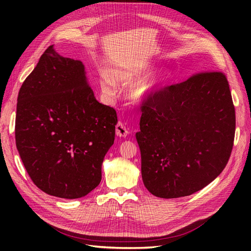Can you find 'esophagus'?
Masks as SVG:
<instances>
[{
    "label": "esophagus",
    "instance_id": "esophagus-1",
    "mask_svg": "<svg viewBox=\"0 0 251 251\" xmlns=\"http://www.w3.org/2000/svg\"><path fill=\"white\" fill-rule=\"evenodd\" d=\"M128 128L126 126L125 124L123 123H118L116 125V135L119 136V137H126L128 135Z\"/></svg>",
    "mask_w": 251,
    "mask_h": 251
}]
</instances>
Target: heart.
Here are the masks:
<instances>
[{
    "instance_id": "heart-1",
    "label": "heart",
    "mask_w": 251,
    "mask_h": 251,
    "mask_svg": "<svg viewBox=\"0 0 251 251\" xmlns=\"http://www.w3.org/2000/svg\"><path fill=\"white\" fill-rule=\"evenodd\" d=\"M151 70V66L149 64L113 70L110 72V77L102 76L100 79L101 92L113 96L116 92V85L130 86L134 83L128 90V100L137 104L147 102L168 83L171 77L170 71L166 69H158L147 75Z\"/></svg>"
}]
</instances>
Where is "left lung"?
I'll list each match as a JSON object with an SVG mask.
<instances>
[{
    "label": "left lung",
    "instance_id": "1",
    "mask_svg": "<svg viewBox=\"0 0 251 251\" xmlns=\"http://www.w3.org/2000/svg\"><path fill=\"white\" fill-rule=\"evenodd\" d=\"M141 176L159 198L189 196L214 181L231 154L235 113L221 72L166 87L141 107Z\"/></svg>",
    "mask_w": 251,
    "mask_h": 251
}]
</instances>
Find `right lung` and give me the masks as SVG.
Here are the masks:
<instances>
[{"mask_svg":"<svg viewBox=\"0 0 251 251\" xmlns=\"http://www.w3.org/2000/svg\"><path fill=\"white\" fill-rule=\"evenodd\" d=\"M116 125V111L96 100L80 60L48 47L17 104V149L33 183L58 198L88 195L100 183Z\"/></svg>","mask_w":251,"mask_h":251,"instance_id":"obj_1","label":"right lung"}]
</instances>
